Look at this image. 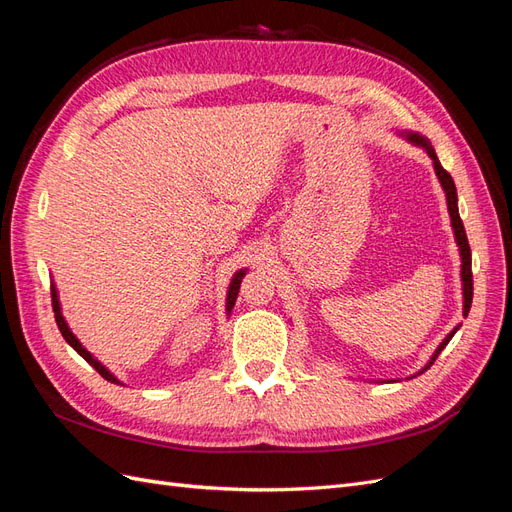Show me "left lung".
<instances>
[{
  "mask_svg": "<svg viewBox=\"0 0 512 512\" xmlns=\"http://www.w3.org/2000/svg\"><path fill=\"white\" fill-rule=\"evenodd\" d=\"M408 136V141H412V143H416V145H421L427 153H429V158L433 160V168H436V175H438V179H440V183H442V188H444V192H446V205H448V213H451V222H453V230H455V239H457V245H459V252H461V282H463V316H468V312H470V305H472V252H470V243H468V237H466V228H463V222H461V218H459V209H457V188H455V181H453V177L446 173V170L442 168V164H440V160H438V156H436V151H433V147L429 145V141L425 136H421V134H414V132H408L406 134ZM459 329V327H457ZM457 329L453 331V333H448L446 337H444V342L438 346V350L433 352V356H431V361L425 365V369L423 371H427L431 365H433V361L438 359V354L446 348V344L451 342L453 339V335L457 333ZM423 371H418V374H423Z\"/></svg>",
  "mask_w": 512,
  "mask_h": 512,
  "instance_id": "8db88e82",
  "label": "left lung"
}]
</instances>
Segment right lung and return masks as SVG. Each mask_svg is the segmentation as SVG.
I'll use <instances>...</instances> for the list:
<instances>
[{
	"label": "right lung",
	"instance_id": "right-lung-1",
	"mask_svg": "<svg viewBox=\"0 0 512 512\" xmlns=\"http://www.w3.org/2000/svg\"><path fill=\"white\" fill-rule=\"evenodd\" d=\"M243 275H245V271H239L235 277H232V282H230V290H228V299H226V309L230 312L232 309V305H235V301H237V294H239V288H241V280H243ZM51 297H53V312H55V322H57V327H59V331H61V335H64V339L66 342L79 352L83 359L94 367L98 374L104 378V380H108V382H115V384H119V380L111 374V371H108L98 359H94V356H91L83 346H81V342L79 339L74 337V333L68 329V324H66V320H64V316H61V307H59V299H57V290H55V286H51Z\"/></svg>",
	"mask_w": 512,
	"mask_h": 512
}]
</instances>
